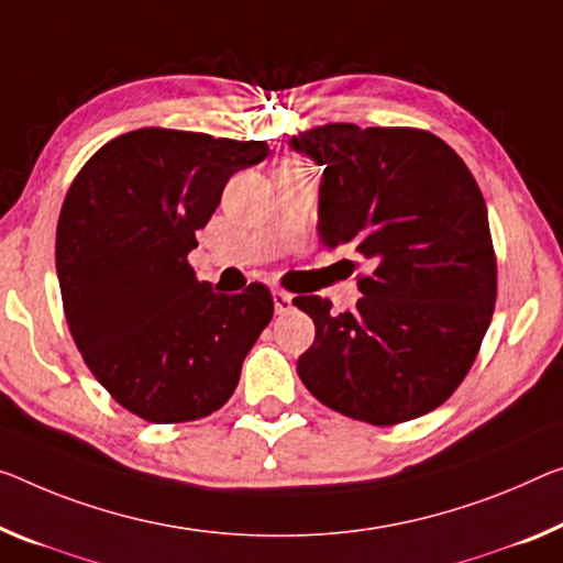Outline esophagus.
I'll list each match as a JSON object with an SVG mask.
<instances>
[{
  "instance_id": "1",
  "label": "esophagus",
  "mask_w": 563,
  "mask_h": 563,
  "mask_svg": "<svg viewBox=\"0 0 563 563\" xmlns=\"http://www.w3.org/2000/svg\"><path fill=\"white\" fill-rule=\"evenodd\" d=\"M291 301H294V297H291L289 291L276 289L274 291V309H276V314H287V311L291 309Z\"/></svg>"
}]
</instances>
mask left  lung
Returning <instances> with one entry per match:
<instances>
[{
	"mask_svg": "<svg viewBox=\"0 0 563 563\" xmlns=\"http://www.w3.org/2000/svg\"><path fill=\"white\" fill-rule=\"evenodd\" d=\"M291 148L324 168L322 246H350L372 269L352 311L294 297L317 330L297 362L301 383L369 426L440 408L468 375L496 305V252L473 173L418 128L327 123L294 135Z\"/></svg>",
	"mask_w": 563,
	"mask_h": 563,
	"instance_id": "8db88e82",
	"label": "left lung"
}]
</instances>
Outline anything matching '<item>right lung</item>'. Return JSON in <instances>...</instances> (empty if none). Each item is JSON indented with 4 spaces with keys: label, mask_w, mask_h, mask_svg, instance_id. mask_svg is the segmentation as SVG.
I'll return each mask as SVG.
<instances>
[{
    "label": "right lung",
    "mask_w": 563,
    "mask_h": 563,
    "mask_svg": "<svg viewBox=\"0 0 563 563\" xmlns=\"http://www.w3.org/2000/svg\"><path fill=\"white\" fill-rule=\"evenodd\" d=\"M264 141L141 128L77 173L57 221L67 327L95 379L137 418L188 422L221 408L274 317L272 291L216 294L188 254L233 173Z\"/></svg>",
    "instance_id": "add662e5"
}]
</instances>
